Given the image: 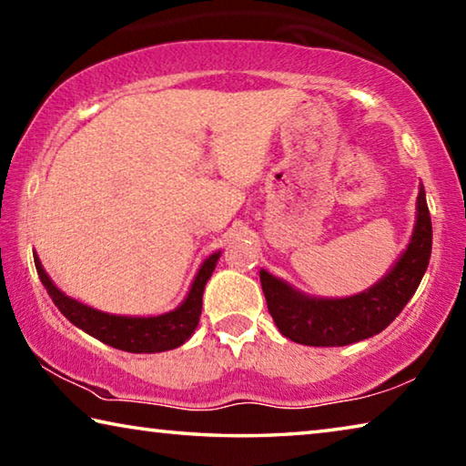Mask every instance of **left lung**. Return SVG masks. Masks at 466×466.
<instances>
[{"instance_id": "1", "label": "left lung", "mask_w": 466, "mask_h": 466, "mask_svg": "<svg viewBox=\"0 0 466 466\" xmlns=\"http://www.w3.org/2000/svg\"><path fill=\"white\" fill-rule=\"evenodd\" d=\"M431 255V218L423 185L417 197V224L407 250L390 273L368 291L341 299L309 298L286 281L261 271L267 309L283 337L299 345L341 347L374 337L399 317L420 288Z\"/></svg>"}]
</instances>
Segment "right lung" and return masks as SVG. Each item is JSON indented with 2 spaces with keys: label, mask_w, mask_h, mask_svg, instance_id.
Returning a JSON list of instances; mask_svg holds the SVG:
<instances>
[{
  "label": "right lung",
  "mask_w": 466,
  "mask_h": 466,
  "mask_svg": "<svg viewBox=\"0 0 466 466\" xmlns=\"http://www.w3.org/2000/svg\"><path fill=\"white\" fill-rule=\"evenodd\" d=\"M218 258L219 252L205 258L191 289H188L187 299L177 310L147 319L115 317V314L94 310L90 306L76 302V299L67 298L61 289H57V286L49 279V275L45 273L38 257H35V265L38 278H41L43 286L49 291L55 306H57L63 317L69 322H74L76 327H80L94 339H98V341L115 347V350L131 353H157L183 345L193 335L197 325H199L203 289L216 269Z\"/></svg>",
  "instance_id": "1"
}]
</instances>
